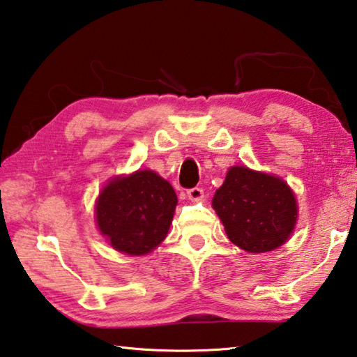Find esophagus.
I'll use <instances>...</instances> for the list:
<instances>
[{"label":"esophagus","mask_w":357,"mask_h":357,"mask_svg":"<svg viewBox=\"0 0 357 357\" xmlns=\"http://www.w3.org/2000/svg\"><path fill=\"white\" fill-rule=\"evenodd\" d=\"M187 197H189V199H192V201H199V199H203L204 192L201 187H193V189L187 190Z\"/></svg>","instance_id":"1"}]
</instances>
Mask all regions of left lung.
<instances>
[{"label":"left lung","instance_id":"1","mask_svg":"<svg viewBox=\"0 0 357 357\" xmlns=\"http://www.w3.org/2000/svg\"><path fill=\"white\" fill-rule=\"evenodd\" d=\"M212 207L229 241L255 255L286 243L298 218L295 193L286 181L241 165L226 173Z\"/></svg>","mask_w":357,"mask_h":357}]
</instances>
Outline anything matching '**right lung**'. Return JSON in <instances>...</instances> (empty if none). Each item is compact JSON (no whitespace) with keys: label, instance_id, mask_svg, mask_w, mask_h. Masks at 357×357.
<instances>
[{"label":"right lung","instance_id":"1","mask_svg":"<svg viewBox=\"0 0 357 357\" xmlns=\"http://www.w3.org/2000/svg\"><path fill=\"white\" fill-rule=\"evenodd\" d=\"M176 204L168 181L153 170H137L102 187L95 206L96 226L116 251L144 256L167 237Z\"/></svg>","mask_w":357,"mask_h":357}]
</instances>
